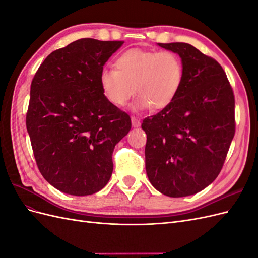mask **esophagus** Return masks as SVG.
I'll list each match as a JSON object with an SVG mask.
<instances>
[{"instance_id":"1","label":"esophagus","mask_w":258,"mask_h":258,"mask_svg":"<svg viewBox=\"0 0 258 258\" xmlns=\"http://www.w3.org/2000/svg\"><path fill=\"white\" fill-rule=\"evenodd\" d=\"M131 123H132V127H140L141 126V120L138 117L132 116L131 117Z\"/></svg>"}]
</instances>
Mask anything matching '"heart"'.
Segmentation results:
<instances>
[{"label": "heart", "instance_id": "b5f03b06", "mask_svg": "<svg viewBox=\"0 0 258 258\" xmlns=\"http://www.w3.org/2000/svg\"><path fill=\"white\" fill-rule=\"evenodd\" d=\"M114 66L115 70L103 69L99 81L106 100L117 107L126 105L135 92L138 110H163L182 88L183 61L173 51L131 48L117 57Z\"/></svg>", "mask_w": 258, "mask_h": 258}]
</instances>
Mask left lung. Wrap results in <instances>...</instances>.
Instances as JSON below:
<instances>
[{
	"label": "left lung",
	"mask_w": 258,
	"mask_h": 258,
	"mask_svg": "<svg viewBox=\"0 0 258 258\" xmlns=\"http://www.w3.org/2000/svg\"><path fill=\"white\" fill-rule=\"evenodd\" d=\"M179 54L184 81L168 107L142 122L145 168L156 189L169 197L202 190L220 174L235 136V96L212 57L187 43H158Z\"/></svg>",
	"instance_id": "8db88e82"
}]
</instances>
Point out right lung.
I'll return each instance as SVG.
<instances>
[{
  "mask_svg": "<svg viewBox=\"0 0 258 258\" xmlns=\"http://www.w3.org/2000/svg\"><path fill=\"white\" fill-rule=\"evenodd\" d=\"M122 41L81 38L52 51L31 83L27 130L41 174L60 191L87 196L110 181L115 145L131 128L108 102L100 73Z\"/></svg>",
  "mask_w": 258,
  "mask_h": 258,
  "instance_id": "obj_1",
  "label": "right lung"
}]
</instances>
